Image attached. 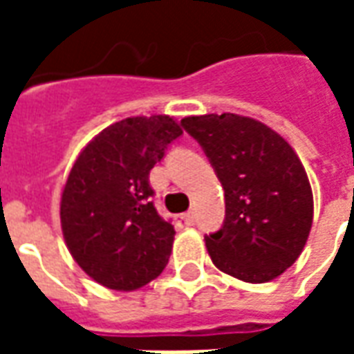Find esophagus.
Here are the masks:
<instances>
[{"mask_svg":"<svg viewBox=\"0 0 354 354\" xmlns=\"http://www.w3.org/2000/svg\"><path fill=\"white\" fill-rule=\"evenodd\" d=\"M182 220H184L187 225H193V223H195V214H193V212H185V214L182 216Z\"/></svg>","mask_w":354,"mask_h":354,"instance_id":"obj_1","label":"esophagus"}]
</instances>
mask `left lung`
Here are the masks:
<instances>
[{
    "mask_svg": "<svg viewBox=\"0 0 354 354\" xmlns=\"http://www.w3.org/2000/svg\"><path fill=\"white\" fill-rule=\"evenodd\" d=\"M225 193V220L205 237L214 266L245 282L277 279L299 258L313 192L296 151L267 124L235 115L184 117Z\"/></svg>",
    "mask_w": 354,
    "mask_h": 354,
    "instance_id": "1",
    "label": "left lung"
}]
</instances>
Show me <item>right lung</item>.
<instances>
[{"label": "right lung", "mask_w": 354, "mask_h": 354, "mask_svg": "<svg viewBox=\"0 0 354 354\" xmlns=\"http://www.w3.org/2000/svg\"><path fill=\"white\" fill-rule=\"evenodd\" d=\"M178 136L169 115L127 117L73 162L60 201L62 233L73 260L106 288H142L169 263L176 231L155 208L149 170Z\"/></svg>", "instance_id": "add662e5"}]
</instances>
